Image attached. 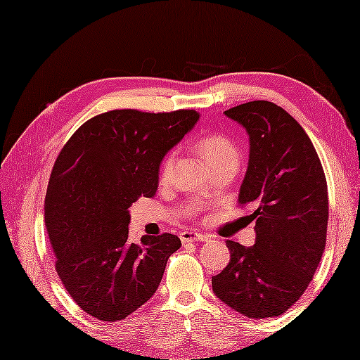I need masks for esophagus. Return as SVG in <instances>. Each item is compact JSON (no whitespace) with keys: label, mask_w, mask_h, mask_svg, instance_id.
Instances as JSON below:
<instances>
[{"label":"esophagus","mask_w":360,"mask_h":360,"mask_svg":"<svg viewBox=\"0 0 360 360\" xmlns=\"http://www.w3.org/2000/svg\"><path fill=\"white\" fill-rule=\"evenodd\" d=\"M180 239L181 243H202V240H207L209 236L202 234V233H196V231H184L180 233Z\"/></svg>","instance_id":"esophagus-1"}]
</instances>
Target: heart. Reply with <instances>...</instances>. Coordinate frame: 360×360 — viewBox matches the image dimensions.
Listing matches in <instances>:
<instances>
[{"mask_svg":"<svg viewBox=\"0 0 360 360\" xmlns=\"http://www.w3.org/2000/svg\"><path fill=\"white\" fill-rule=\"evenodd\" d=\"M196 150L201 158L205 161L209 167L215 166L220 162H238L239 153L236 145L225 135L214 134V135H204V137L196 141ZM172 167V156H167L161 164V179H167Z\"/></svg>","mask_w":360,"mask_h":360,"instance_id":"b5f03b06","label":"heart"}]
</instances>
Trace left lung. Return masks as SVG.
I'll list each match as a JSON object with an SVG mask.
<instances>
[{"mask_svg": "<svg viewBox=\"0 0 360 360\" xmlns=\"http://www.w3.org/2000/svg\"><path fill=\"white\" fill-rule=\"evenodd\" d=\"M225 115L249 135L238 201L253 209L257 238L250 247L226 240L231 258L212 288L236 313L276 317L303 295L326 249V175L309 137L284 108L255 100Z\"/></svg>", "mask_w": 360, "mask_h": 360, "instance_id": "8db88e82", "label": "left lung"}]
</instances>
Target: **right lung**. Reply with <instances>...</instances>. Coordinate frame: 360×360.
<instances>
[{"label":"right lung","mask_w":360,"mask_h":360,"mask_svg":"<svg viewBox=\"0 0 360 360\" xmlns=\"http://www.w3.org/2000/svg\"><path fill=\"white\" fill-rule=\"evenodd\" d=\"M199 113L113 110L84 122L52 169L44 221L56 271L76 304L96 319H126L155 295L180 238L129 240V207L156 194L164 156Z\"/></svg>","instance_id":"1"}]
</instances>
